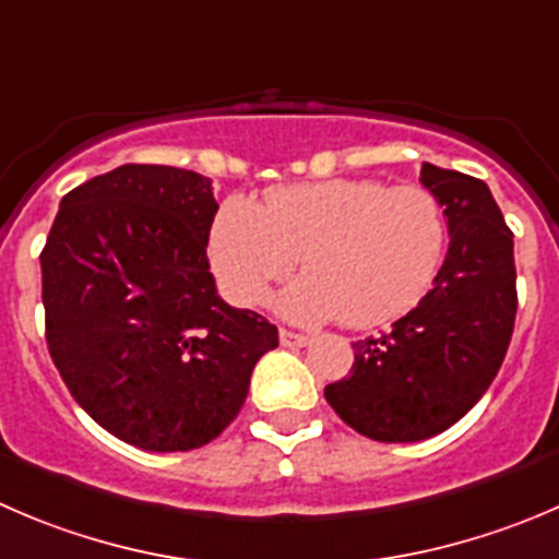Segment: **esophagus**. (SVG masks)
<instances>
[{
	"label": "esophagus",
	"instance_id": "1",
	"mask_svg": "<svg viewBox=\"0 0 559 559\" xmlns=\"http://www.w3.org/2000/svg\"><path fill=\"white\" fill-rule=\"evenodd\" d=\"M278 338H281V346H292V349H297V346H306L308 341H311L308 335L295 333V330H286V328H281Z\"/></svg>",
	"mask_w": 559,
	"mask_h": 559
}]
</instances>
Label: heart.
I'll return each mask as SVG.
<instances>
[{
	"mask_svg": "<svg viewBox=\"0 0 559 559\" xmlns=\"http://www.w3.org/2000/svg\"><path fill=\"white\" fill-rule=\"evenodd\" d=\"M445 240V210L429 188L335 177L270 188L262 204L226 202L210 229V262L231 300L257 306L300 257L308 275L275 300L286 317L373 328L429 292Z\"/></svg>",
	"mask_w": 559,
	"mask_h": 559,
	"instance_id": "obj_1",
	"label": "heart"
}]
</instances>
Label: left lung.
Returning <instances> with one entry per match:
<instances>
[{
	"label": "left lung",
	"instance_id": "left-lung-1",
	"mask_svg": "<svg viewBox=\"0 0 559 559\" xmlns=\"http://www.w3.org/2000/svg\"><path fill=\"white\" fill-rule=\"evenodd\" d=\"M420 182L448 218L435 286L388 333L352 344L349 377L324 388L335 415L377 442L451 429L489 390L516 319L513 231L484 180L424 164Z\"/></svg>",
	"mask_w": 559,
	"mask_h": 559
}]
</instances>
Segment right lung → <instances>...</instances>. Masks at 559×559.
I'll return each instance as SVG.
<instances>
[{
    "mask_svg": "<svg viewBox=\"0 0 559 559\" xmlns=\"http://www.w3.org/2000/svg\"><path fill=\"white\" fill-rule=\"evenodd\" d=\"M207 177L124 164L59 202L40 253L46 341L97 426L155 453L213 442L278 328L215 289Z\"/></svg>",
    "mask_w": 559,
    "mask_h": 559,
    "instance_id": "right-lung-1",
    "label": "right lung"
}]
</instances>
